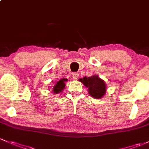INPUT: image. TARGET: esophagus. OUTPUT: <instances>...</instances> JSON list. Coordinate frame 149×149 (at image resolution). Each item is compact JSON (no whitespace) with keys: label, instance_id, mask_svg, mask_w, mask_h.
I'll return each instance as SVG.
<instances>
[{"label":"esophagus","instance_id":"esophagus-1","mask_svg":"<svg viewBox=\"0 0 149 149\" xmlns=\"http://www.w3.org/2000/svg\"><path fill=\"white\" fill-rule=\"evenodd\" d=\"M73 78L74 80H77L79 79V73H73Z\"/></svg>","mask_w":149,"mask_h":149}]
</instances>
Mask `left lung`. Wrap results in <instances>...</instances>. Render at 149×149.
<instances>
[{
    "instance_id": "8db88e82",
    "label": "left lung",
    "mask_w": 149,
    "mask_h": 149,
    "mask_svg": "<svg viewBox=\"0 0 149 149\" xmlns=\"http://www.w3.org/2000/svg\"><path fill=\"white\" fill-rule=\"evenodd\" d=\"M79 81L88 88L89 95L95 99H99L106 94V84L103 79H101L98 75H94L91 77H84L80 79Z\"/></svg>"
}]
</instances>
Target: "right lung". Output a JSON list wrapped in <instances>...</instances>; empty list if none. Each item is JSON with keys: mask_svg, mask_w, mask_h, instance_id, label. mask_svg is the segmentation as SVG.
Segmentation results:
<instances>
[{"mask_svg": "<svg viewBox=\"0 0 149 149\" xmlns=\"http://www.w3.org/2000/svg\"><path fill=\"white\" fill-rule=\"evenodd\" d=\"M67 81H68V79H61L59 80V81H58L56 84H55L54 88H53V93H54V94H59V93L63 92V90H64L65 86V83Z\"/></svg>", "mask_w": 149, "mask_h": 149, "instance_id": "add662e5", "label": "right lung"}]
</instances>
